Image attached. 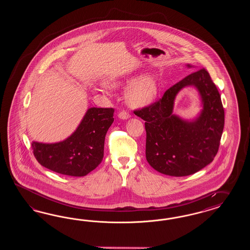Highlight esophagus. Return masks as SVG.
<instances>
[{
  "label": "esophagus",
  "mask_w": 250,
  "mask_h": 250,
  "mask_svg": "<svg viewBox=\"0 0 250 250\" xmlns=\"http://www.w3.org/2000/svg\"><path fill=\"white\" fill-rule=\"evenodd\" d=\"M130 114L127 113V112H125V111H122L120 112L119 114H118V117L122 119V120H126V119H128L130 118Z\"/></svg>",
  "instance_id": "esophagus-1"
}]
</instances>
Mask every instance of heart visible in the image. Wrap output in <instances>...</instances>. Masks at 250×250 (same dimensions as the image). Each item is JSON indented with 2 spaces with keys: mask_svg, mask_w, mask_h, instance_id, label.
<instances>
[{
  "mask_svg": "<svg viewBox=\"0 0 250 250\" xmlns=\"http://www.w3.org/2000/svg\"><path fill=\"white\" fill-rule=\"evenodd\" d=\"M134 79L130 77H112L106 80L105 84L119 87L130 83ZM158 83L151 75L140 76L130 84L125 91V100L133 108H141L151 104L158 95Z\"/></svg>",
  "mask_w": 250,
  "mask_h": 250,
  "instance_id": "heart-1",
  "label": "heart"
}]
</instances>
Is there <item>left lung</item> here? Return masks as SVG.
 Instances as JSON below:
<instances>
[{
  "label": "left lung",
  "instance_id": "8db88e82",
  "mask_svg": "<svg viewBox=\"0 0 250 250\" xmlns=\"http://www.w3.org/2000/svg\"><path fill=\"white\" fill-rule=\"evenodd\" d=\"M187 67L192 68L189 64ZM185 86H194L202 103L201 112L189 121L173 114L175 96ZM134 113L146 121V160L162 174H193L210 164L217 154L225 111L219 91L205 68L170 87L159 102Z\"/></svg>",
  "mask_w": 250,
  "mask_h": 250
}]
</instances>
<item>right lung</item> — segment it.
I'll list each match as a JSON object with an SVG mask.
<instances>
[{
    "mask_svg": "<svg viewBox=\"0 0 250 250\" xmlns=\"http://www.w3.org/2000/svg\"><path fill=\"white\" fill-rule=\"evenodd\" d=\"M113 108L91 107L75 131L57 143L33 141L38 162L60 174L83 177L98 167L104 158V139L114 122Z\"/></svg>",
    "mask_w": 250,
    "mask_h": 250,
    "instance_id": "obj_1",
    "label": "right lung"
}]
</instances>
